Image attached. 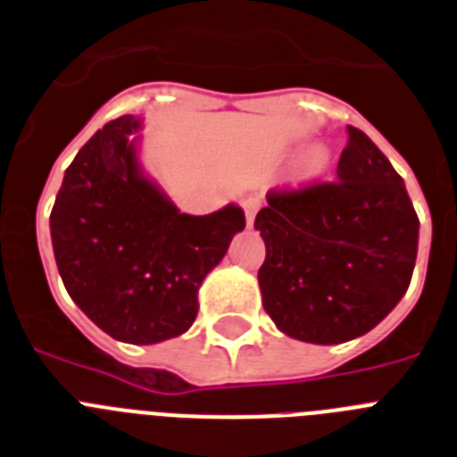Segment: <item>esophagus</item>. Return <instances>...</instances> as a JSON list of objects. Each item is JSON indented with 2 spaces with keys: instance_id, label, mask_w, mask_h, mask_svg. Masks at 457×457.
Wrapping results in <instances>:
<instances>
[{
  "instance_id": "34e87169",
  "label": "esophagus",
  "mask_w": 457,
  "mask_h": 457,
  "mask_svg": "<svg viewBox=\"0 0 457 457\" xmlns=\"http://www.w3.org/2000/svg\"><path fill=\"white\" fill-rule=\"evenodd\" d=\"M241 206H244V213H246V222H248V228H251V225H253L255 213H258V209H261V199H258V196H246V199L241 202Z\"/></svg>"
}]
</instances>
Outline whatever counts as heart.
<instances>
[{"label": "heart", "mask_w": 457, "mask_h": 457, "mask_svg": "<svg viewBox=\"0 0 457 457\" xmlns=\"http://www.w3.org/2000/svg\"><path fill=\"white\" fill-rule=\"evenodd\" d=\"M328 166V152L324 147H312L307 150L300 159V176L305 180H312V178H319Z\"/></svg>", "instance_id": "heart-1"}]
</instances>
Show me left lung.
I'll return each mask as SVG.
<instances>
[{
	"label": "left lung",
	"instance_id": "1",
	"mask_svg": "<svg viewBox=\"0 0 457 457\" xmlns=\"http://www.w3.org/2000/svg\"><path fill=\"white\" fill-rule=\"evenodd\" d=\"M253 228L267 248L258 270L262 307L303 343L369 333L413 277L420 220L402 176L354 126L336 180L270 190Z\"/></svg>",
	"mask_w": 457,
	"mask_h": 457
}]
</instances>
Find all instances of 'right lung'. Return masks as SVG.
I'll use <instances>...</instances> for the list:
<instances>
[{
  "label": "right lung",
  "instance_id": "right-lung-1",
  "mask_svg": "<svg viewBox=\"0 0 457 457\" xmlns=\"http://www.w3.org/2000/svg\"><path fill=\"white\" fill-rule=\"evenodd\" d=\"M138 129L124 114L77 152L51 211V241L81 312L114 340L152 345L190 328L204 277L246 218L235 204L180 213L140 169Z\"/></svg>",
  "mask_w": 457,
  "mask_h": 457
}]
</instances>
